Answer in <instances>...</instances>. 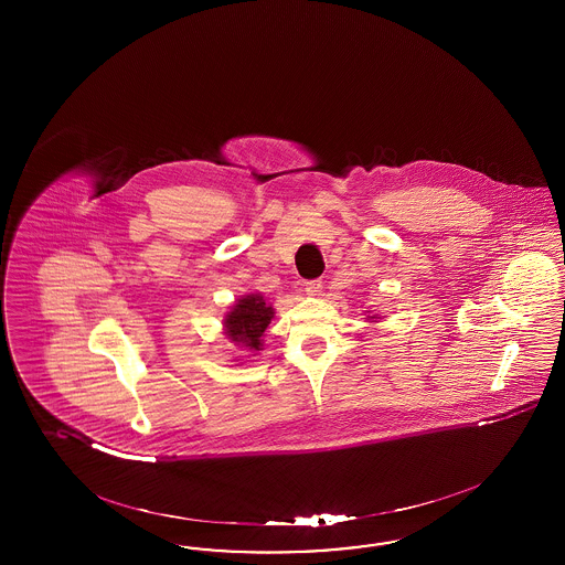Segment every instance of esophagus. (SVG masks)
Returning <instances> with one entry per match:
<instances>
[{
	"mask_svg": "<svg viewBox=\"0 0 565 565\" xmlns=\"http://www.w3.org/2000/svg\"><path fill=\"white\" fill-rule=\"evenodd\" d=\"M323 290V281L321 279H310L305 284V291L308 296H319V291Z\"/></svg>",
	"mask_w": 565,
	"mask_h": 565,
	"instance_id": "34e87169",
	"label": "esophagus"
}]
</instances>
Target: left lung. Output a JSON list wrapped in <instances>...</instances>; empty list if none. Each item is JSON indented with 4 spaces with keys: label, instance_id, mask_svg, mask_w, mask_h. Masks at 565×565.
<instances>
[{
    "label": "left lung",
    "instance_id": "left-lung-1",
    "mask_svg": "<svg viewBox=\"0 0 565 565\" xmlns=\"http://www.w3.org/2000/svg\"><path fill=\"white\" fill-rule=\"evenodd\" d=\"M375 319H379V317H369V321H375Z\"/></svg>",
    "mask_w": 565,
    "mask_h": 565
}]
</instances>
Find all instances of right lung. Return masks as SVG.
Instances as JSON below:
<instances>
[{"mask_svg":"<svg viewBox=\"0 0 565 565\" xmlns=\"http://www.w3.org/2000/svg\"><path fill=\"white\" fill-rule=\"evenodd\" d=\"M274 315V307L267 305L260 294H246L225 315V335L239 348L258 352L263 350V333Z\"/></svg>","mask_w":565,"mask_h":565,"instance_id":"right-lung-1","label":"right lung"}]
</instances>
